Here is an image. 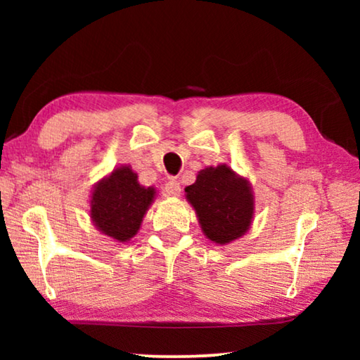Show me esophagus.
<instances>
[{"label":"esophagus","mask_w":360,"mask_h":360,"mask_svg":"<svg viewBox=\"0 0 360 360\" xmlns=\"http://www.w3.org/2000/svg\"><path fill=\"white\" fill-rule=\"evenodd\" d=\"M180 191H181V186L176 180L172 179L165 184V193L169 196H179Z\"/></svg>","instance_id":"34e87169"}]
</instances>
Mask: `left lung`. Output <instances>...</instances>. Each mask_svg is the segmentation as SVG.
I'll return each mask as SVG.
<instances>
[{"mask_svg": "<svg viewBox=\"0 0 360 360\" xmlns=\"http://www.w3.org/2000/svg\"><path fill=\"white\" fill-rule=\"evenodd\" d=\"M185 193L198 214L201 229L213 243H231L249 229L254 214L252 193L248 181L236 176L229 167L201 170Z\"/></svg>", "mask_w": 360, "mask_h": 360, "instance_id": "1", "label": "left lung"}]
</instances>
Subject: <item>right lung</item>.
Instances as JSON below:
<instances>
[{
	"mask_svg": "<svg viewBox=\"0 0 360 360\" xmlns=\"http://www.w3.org/2000/svg\"><path fill=\"white\" fill-rule=\"evenodd\" d=\"M154 188H144L129 167L116 169L110 179L96 185L91 196V219L98 229L112 239L129 240L137 233Z\"/></svg>",
	"mask_w": 360,
	"mask_h": 360,
	"instance_id": "obj_1",
	"label": "right lung"
}]
</instances>
